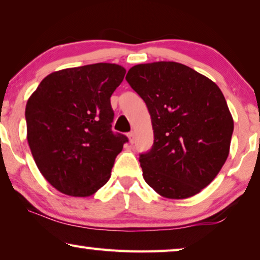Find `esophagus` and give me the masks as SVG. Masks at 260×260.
Masks as SVG:
<instances>
[{
  "mask_svg": "<svg viewBox=\"0 0 260 260\" xmlns=\"http://www.w3.org/2000/svg\"><path fill=\"white\" fill-rule=\"evenodd\" d=\"M127 137H129V141L131 144L135 143V133L134 131H131V133L127 134Z\"/></svg>",
  "mask_w": 260,
  "mask_h": 260,
  "instance_id": "34e87169",
  "label": "esophagus"
}]
</instances>
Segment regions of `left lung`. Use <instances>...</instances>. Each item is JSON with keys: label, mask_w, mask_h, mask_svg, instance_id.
Instances as JSON below:
<instances>
[{"label": "left lung", "mask_w": 260, "mask_h": 260, "mask_svg": "<svg viewBox=\"0 0 260 260\" xmlns=\"http://www.w3.org/2000/svg\"><path fill=\"white\" fill-rule=\"evenodd\" d=\"M125 80L151 115L154 141L139 154L144 180L169 199H187L214 180L229 154L234 121L221 89L173 61L131 67Z\"/></svg>", "instance_id": "obj_1"}]
</instances>
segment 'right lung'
Here are the masks:
<instances>
[{"label": "right lung", "mask_w": 260, "mask_h": 260, "mask_svg": "<svg viewBox=\"0 0 260 260\" xmlns=\"http://www.w3.org/2000/svg\"><path fill=\"white\" fill-rule=\"evenodd\" d=\"M125 70L116 63L61 70L47 75L27 100V142L36 165L54 188L89 197L110 178L127 137L111 130L110 98Z\"/></svg>", "instance_id": "1"}]
</instances>
